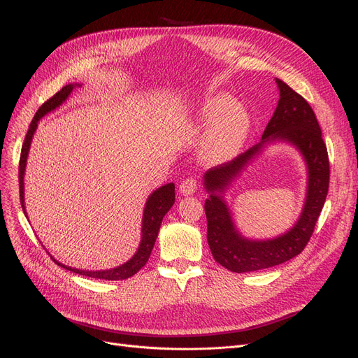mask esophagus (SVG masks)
I'll list each match as a JSON object with an SVG mask.
<instances>
[{"label":"esophagus","instance_id":"34e87169","mask_svg":"<svg viewBox=\"0 0 358 358\" xmlns=\"http://www.w3.org/2000/svg\"><path fill=\"white\" fill-rule=\"evenodd\" d=\"M197 187H199V184H197V180L194 177H187L180 184V192L184 196H190V194L197 192Z\"/></svg>","mask_w":358,"mask_h":358}]
</instances>
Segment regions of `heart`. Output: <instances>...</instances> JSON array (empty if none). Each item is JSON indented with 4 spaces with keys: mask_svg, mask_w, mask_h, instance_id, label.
<instances>
[{
    "mask_svg": "<svg viewBox=\"0 0 358 358\" xmlns=\"http://www.w3.org/2000/svg\"><path fill=\"white\" fill-rule=\"evenodd\" d=\"M199 117L204 123L215 122L201 143L203 154L212 161L234 157L248 138L250 115L224 94H216L204 100Z\"/></svg>",
    "mask_w": 358,
    "mask_h": 358,
    "instance_id": "heart-1",
    "label": "heart"
}]
</instances>
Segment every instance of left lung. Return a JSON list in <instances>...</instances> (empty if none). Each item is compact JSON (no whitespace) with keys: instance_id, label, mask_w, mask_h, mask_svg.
<instances>
[{"instance_id":"left-lung-1","label":"left lung","mask_w":358,"mask_h":358,"mask_svg":"<svg viewBox=\"0 0 358 358\" xmlns=\"http://www.w3.org/2000/svg\"><path fill=\"white\" fill-rule=\"evenodd\" d=\"M280 100L262 141L229 162L204 174L208 242L216 262L232 273L264 270L286 262L302 252L315 231L329 189V159L315 113L309 103L286 83L275 80ZM280 138L293 143L303 152L310 171L308 196L298 223L285 236L270 241H251L234 229L230 214L218 193L241 171L264 143Z\"/></svg>"}]
</instances>
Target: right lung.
I'll use <instances>...</instances> for the list:
<instances>
[{
	"label": "right lung",
	"mask_w": 358,
	"mask_h": 358,
	"mask_svg": "<svg viewBox=\"0 0 358 358\" xmlns=\"http://www.w3.org/2000/svg\"><path fill=\"white\" fill-rule=\"evenodd\" d=\"M78 85V84H75ZM73 84L65 85L62 90H59L58 92L55 94L53 97H50L48 101H45L39 110L36 111V115L29 126L27 135L24 138L23 146H22V155H20V164H18V185H20V201H22V208L23 212L26 213L24 209V169H26V161H27V155H29V148L31 143V138L36 131L37 127V122H39L46 113L55 110L56 107H59L66 99L69 94L72 92ZM176 185L173 182L162 185L161 189L155 190L152 194L149 196L146 204H145V210H143V220H142V241L139 243V248L136 251V254L131 257L124 264L116 267V268H110V270H100V271H85V270H77V268H71L66 267L61 262L56 261L53 257H50L55 264H58L72 273H77L85 277H92V278H100V280H126L131 275H135L145 264L148 262L150 252H152V248L155 245V241L159 232V227L161 222L165 216V213L173 208V204L176 201Z\"/></svg>",
	"instance_id": "1"
}]
</instances>
